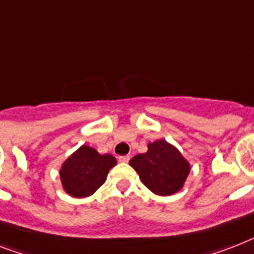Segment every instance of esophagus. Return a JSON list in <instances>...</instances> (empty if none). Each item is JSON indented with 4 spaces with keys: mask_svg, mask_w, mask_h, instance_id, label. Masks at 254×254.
Segmentation results:
<instances>
[{
    "mask_svg": "<svg viewBox=\"0 0 254 254\" xmlns=\"http://www.w3.org/2000/svg\"><path fill=\"white\" fill-rule=\"evenodd\" d=\"M118 160L121 161V162H123V163H127L129 161V156H121Z\"/></svg>",
    "mask_w": 254,
    "mask_h": 254,
    "instance_id": "obj_1",
    "label": "esophagus"
}]
</instances>
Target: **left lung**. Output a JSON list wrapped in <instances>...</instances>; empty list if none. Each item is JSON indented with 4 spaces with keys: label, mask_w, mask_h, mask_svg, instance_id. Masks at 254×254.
I'll return each mask as SVG.
<instances>
[{
    "label": "left lung",
    "mask_w": 254,
    "mask_h": 254,
    "mask_svg": "<svg viewBox=\"0 0 254 254\" xmlns=\"http://www.w3.org/2000/svg\"><path fill=\"white\" fill-rule=\"evenodd\" d=\"M146 188L154 194L170 196L184 187L190 171V165L177 146L165 139L148 144L145 153L129 161Z\"/></svg>",
    "instance_id": "8db88e82"
}]
</instances>
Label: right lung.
Wrapping results in <instances>:
<instances>
[{
    "instance_id": "add662e5",
    "label": "right lung",
    "mask_w": 254,
    "mask_h": 254,
    "mask_svg": "<svg viewBox=\"0 0 254 254\" xmlns=\"http://www.w3.org/2000/svg\"><path fill=\"white\" fill-rule=\"evenodd\" d=\"M115 165L112 154H100L92 146L81 145L61 166L62 188L71 197H88L105 183L109 170Z\"/></svg>"
}]
</instances>
